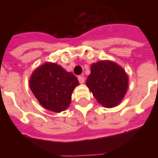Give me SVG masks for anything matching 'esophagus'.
<instances>
[{
    "mask_svg": "<svg viewBox=\"0 0 158 158\" xmlns=\"http://www.w3.org/2000/svg\"><path fill=\"white\" fill-rule=\"evenodd\" d=\"M78 79H79V82L80 84H84L85 83V77H83V76H79L78 77Z\"/></svg>",
    "mask_w": 158,
    "mask_h": 158,
    "instance_id": "esophagus-1",
    "label": "esophagus"
}]
</instances>
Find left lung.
<instances>
[{
  "instance_id": "left-lung-1",
  "label": "left lung",
  "mask_w": 158,
  "mask_h": 158,
  "mask_svg": "<svg viewBox=\"0 0 158 158\" xmlns=\"http://www.w3.org/2000/svg\"><path fill=\"white\" fill-rule=\"evenodd\" d=\"M86 85L100 104L112 108L118 106L125 96L129 77L118 63L102 60L91 64Z\"/></svg>"
}]
</instances>
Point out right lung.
<instances>
[{"label":"right lung","instance_id":"1","mask_svg":"<svg viewBox=\"0 0 158 158\" xmlns=\"http://www.w3.org/2000/svg\"><path fill=\"white\" fill-rule=\"evenodd\" d=\"M72 73L54 62H45L32 73L29 87L45 109L61 113L69 106L73 89L79 85Z\"/></svg>","mask_w":158,"mask_h":158}]
</instances>
